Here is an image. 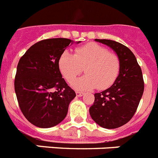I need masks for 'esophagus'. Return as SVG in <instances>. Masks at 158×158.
<instances>
[{
    "mask_svg": "<svg viewBox=\"0 0 158 158\" xmlns=\"http://www.w3.org/2000/svg\"><path fill=\"white\" fill-rule=\"evenodd\" d=\"M83 95H84V93H83V92H81V91H76V95L77 96H79V97H80V96H83Z\"/></svg>",
    "mask_w": 158,
    "mask_h": 158,
    "instance_id": "1",
    "label": "esophagus"
}]
</instances>
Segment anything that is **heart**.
<instances>
[{
    "label": "heart",
    "mask_w": 158,
    "mask_h": 158,
    "mask_svg": "<svg viewBox=\"0 0 158 158\" xmlns=\"http://www.w3.org/2000/svg\"><path fill=\"white\" fill-rule=\"evenodd\" d=\"M59 67L68 83L72 82L84 67L85 75L71 83L80 91L108 88L116 81L120 70V61L117 54L97 43L91 42L78 47L74 54L64 51L59 59Z\"/></svg>",
    "instance_id": "obj_1"
}]
</instances>
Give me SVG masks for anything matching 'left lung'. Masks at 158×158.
Listing matches in <instances>:
<instances>
[{
	"label": "left lung",
	"instance_id": "obj_1",
	"mask_svg": "<svg viewBox=\"0 0 158 158\" xmlns=\"http://www.w3.org/2000/svg\"><path fill=\"white\" fill-rule=\"evenodd\" d=\"M116 53L120 61L119 75L109 88L95 94L89 109L94 121L104 128H116L128 123L134 116L144 92L142 71L133 53L120 42L95 39Z\"/></svg>",
	"mask_w": 158,
	"mask_h": 158
}]
</instances>
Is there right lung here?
<instances>
[{
	"instance_id": "1",
	"label": "right lung",
	"mask_w": 158,
	"mask_h": 158,
	"mask_svg": "<svg viewBox=\"0 0 158 158\" xmlns=\"http://www.w3.org/2000/svg\"><path fill=\"white\" fill-rule=\"evenodd\" d=\"M72 43L67 38L42 40L18 62L14 80L18 104L25 117L38 128H51L63 121L76 95L59 67V57Z\"/></svg>"
}]
</instances>
